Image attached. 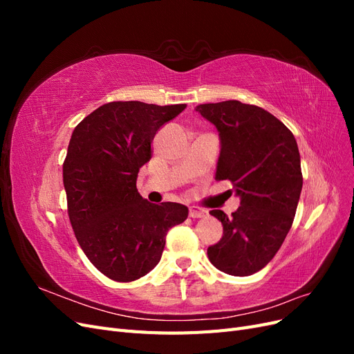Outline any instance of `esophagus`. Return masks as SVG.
I'll list each match as a JSON object with an SVG mask.
<instances>
[{
	"mask_svg": "<svg viewBox=\"0 0 354 354\" xmlns=\"http://www.w3.org/2000/svg\"><path fill=\"white\" fill-rule=\"evenodd\" d=\"M205 214H207L205 211L198 208V207H190L189 208V216L192 218H202V217H205Z\"/></svg>",
	"mask_w": 354,
	"mask_h": 354,
	"instance_id": "obj_1",
	"label": "esophagus"
}]
</instances>
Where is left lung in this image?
<instances>
[{
  "label": "left lung",
  "mask_w": 354,
  "mask_h": 354,
  "mask_svg": "<svg viewBox=\"0 0 354 354\" xmlns=\"http://www.w3.org/2000/svg\"><path fill=\"white\" fill-rule=\"evenodd\" d=\"M220 137L217 180H230L241 207L223 224L208 259L232 276H250L267 266L292 226L303 189L301 162L294 134L270 112L238 100L196 106Z\"/></svg>",
  "instance_id": "left-lung-1"
}]
</instances>
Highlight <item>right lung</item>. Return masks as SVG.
Returning <instances> with one entry per match:
<instances>
[{
  "instance_id": "right-lung-1",
  "label": "right lung",
  "mask_w": 354,
  "mask_h": 354,
  "mask_svg": "<svg viewBox=\"0 0 354 354\" xmlns=\"http://www.w3.org/2000/svg\"><path fill=\"white\" fill-rule=\"evenodd\" d=\"M185 109L186 104L111 102L72 133L63 164L69 220L84 254L112 281L131 282L151 272L167 232L187 218V207L156 205L136 187L155 134Z\"/></svg>"
}]
</instances>
